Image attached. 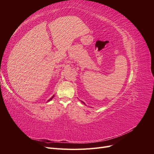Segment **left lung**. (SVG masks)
Listing matches in <instances>:
<instances>
[{
	"label": "left lung",
	"instance_id": "obj_1",
	"mask_svg": "<svg viewBox=\"0 0 154 154\" xmlns=\"http://www.w3.org/2000/svg\"><path fill=\"white\" fill-rule=\"evenodd\" d=\"M84 103V104H85V103Z\"/></svg>",
	"mask_w": 154,
	"mask_h": 154
}]
</instances>
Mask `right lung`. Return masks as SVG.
Returning a JSON list of instances; mask_svg holds the SVG:
<instances>
[{
    "instance_id": "obj_1",
    "label": "right lung",
    "mask_w": 154,
    "mask_h": 154,
    "mask_svg": "<svg viewBox=\"0 0 154 154\" xmlns=\"http://www.w3.org/2000/svg\"><path fill=\"white\" fill-rule=\"evenodd\" d=\"M53 97H54V96H52V97H51V98H50V99H49V100H48V101H50V100H52V99L53 98Z\"/></svg>"
}]
</instances>
